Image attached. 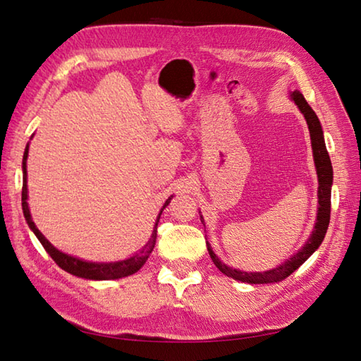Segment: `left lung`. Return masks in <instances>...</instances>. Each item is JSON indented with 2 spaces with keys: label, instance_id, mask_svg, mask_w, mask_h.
Wrapping results in <instances>:
<instances>
[{
  "label": "left lung",
  "instance_id": "8db88e82",
  "mask_svg": "<svg viewBox=\"0 0 361 361\" xmlns=\"http://www.w3.org/2000/svg\"><path fill=\"white\" fill-rule=\"evenodd\" d=\"M290 97L291 101L298 105L299 111L304 114V118L307 121V126H309V132H310L313 159H315V167L318 173V204L319 206H318V214H317V224L307 242L304 243V247L299 250L296 255L291 256L282 265L264 273H247V271L235 270V268L225 265L216 256V252L212 251L211 245L206 242V247H208L212 262L216 264V267L221 273L235 281H242L247 283H273V282L283 281L318 250L319 245L323 243V239L329 228V220H331V189H332V181H334V171H332L331 158H329V153L324 144L323 128H321L319 119L315 114V111L312 110V106L307 104V101H305L304 96L299 93V91H293V93L290 94Z\"/></svg>",
  "mask_w": 361,
  "mask_h": 361
}]
</instances>
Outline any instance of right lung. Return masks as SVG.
Segmentation results:
<instances>
[{
  "instance_id": "right-lung-1",
  "label": "right lung",
  "mask_w": 361,
  "mask_h": 361,
  "mask_svg": "<svg viewBox=\"0 0 361 361\" xmlns=\"http://www.w3.org/2000/svg\"><path fill=\"white\" fill-rule=\"evenodd\" d=\"M27 152H29V144L26 145L25 155H23V190H21V206H23V214H25V219L27 221L29 228L32 229L34 234L37 235V239L40 240L43 245V248L48 251V255L54 259L62 270L71 273L74 276H79V278L83 279H91V281H109V279H121L126 278V276H130L136 273L140 268L145 264V260L149 259L150 252L155 248V242H157V226L161 217V212L166 208V206L171 203L172 197H169L163 209L159 211L158 217H157V224L155 228H153V233L150 235L149 242L144 245V247L133 255L132 257H128L126 260H118V262H88V260H82L79 257H74L70 255H65V252L59 251L56 247L48 242V239L38 231V228L32 221V217H30L29 212V206H27V181H26V161H27Z\"/></svg>"
}]
</instances>
